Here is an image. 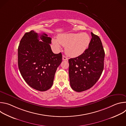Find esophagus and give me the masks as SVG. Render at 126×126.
<instances>
[{"instance_id": "esophagus-1", "label": "esophagus", "mask_w": 126, "mask_h": 126, "mask_svg": "<svg viewBox=\"0 0 126 126\" xmlns=\"http://www.w3.org/2000/svg\"><path fill=\"white\" fill-rule=\"evenodd\" d=\"M62 59H63V60H68V58L66 56H64V55H63V56H62Z\"/></svg>"}]
</instances>
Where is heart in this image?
Masks as SVG:
<instances>
[{"instance_id": "b5f03b06", "label": "heart", "mask_w": 126, "mask_h": 126, "mask_svg": "<svg viewBox=\"0 0 126 126\" xmlns=\"http://www.w3.org/2000/svg\"><path fill=\"white\" fill-rule=\"evenodd\" d=\"M91 39L90 36L86 33H67L58 35L57 39L53 38L52 40L53 45L59 50L61 45L65 47L66 52L71 57H77L88 48Z\"/></svg>"}]
</instances>
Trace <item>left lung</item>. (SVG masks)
Returning <instances> with one entry per match:
<instances>
[{"label":"left lung","mask_w":126,"mask_h":126,"mask_svg":"<svg viewBox=\"0 0 126 126\" xmlns=\"http://www.w3.org/2000/svg\"><path fill=\"white\" fill-rule=\"evenodd\" d=\"M88 48L81 55L69 59L70 86L80 92L93 87L100 78L104 69L105 51L98 36L91 32Z\"/></svg>","instance_id":"left-lung-1"}]
</instances>
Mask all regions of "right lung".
I'll return each instance as SVG.
<instances>
[{"mask_svg": "<svg viewBox=\"0 0 126 126\" xmlns=\"http://www.w3.org/2000/svg\"><path fill=\"white\" fill-rule=\"evenodd\" d=\"M51 43V38L46 34L31 30L24 35L18 48V65L21 76L31 88L40 91L52 87L62 60L61 53H53Z\"/></svg>", "mask_w": 126, "mask_h": 126, "instance_id": "obj_1", "label": "right lung"}]
</instances>
